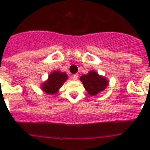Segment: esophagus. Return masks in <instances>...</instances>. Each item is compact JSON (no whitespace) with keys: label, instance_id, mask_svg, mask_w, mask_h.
I'll return each mask as SVG.
<instances>
[{"label":"esophagus","instance_id":"1","mask_svg":"<svg viewBox=\"0 0 150 150\" xmlns=\"http://www.w3.org/2000/svg\"><path fill=\"white\" fill-rule=\"evenodd\" d=\"M78 74H74V75H73V79L74 80H76V79H78Z\"/></svg>","mask_w":150,"mask_h":150}]
</instances>
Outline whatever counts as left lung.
Returning <instances> with one entry per match:
<instances>
[{
	"label": "left lung",
	"instance_id": "left-lung-1",
	"mask_svg": "<svg viewBox=\"0 0 150 150\" xmlns=\"http://www.w3.org/2000/svg\"><path fill=\"white\" fill-rule=\"evenodd\" d=\"M80 80L85 88L91 95H95L102 91L108 85V81L104 77L99 76L95 71H90L87 75H83Z\"/></svg>",
	"mask_w": 150,
	"mask_h": 150
}]
</instances>
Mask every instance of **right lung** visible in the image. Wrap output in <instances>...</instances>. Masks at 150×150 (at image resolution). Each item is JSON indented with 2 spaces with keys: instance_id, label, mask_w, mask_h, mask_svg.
I'll list each match as a JSON object with an SVG mask.
<instances>
[{
  "instance_id": "right-lung-1",
  "label": "right lung",
  "mask_w": 150,
  "mask_h": 150,
  "mask_svg": "<svg viewBox=\"0 0 150 150\" xmlns=\"http://www.w3.org/2000/svg\"><path fill=\"white\" fill-rule=\"evenodd\" d=\"M67 79V76L65 73L54 71L49 76L47 82L43 83L42 88L46 93L52 95L58 91Z\"/></svg>"
}]
</instances>
